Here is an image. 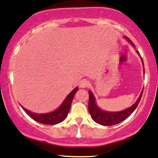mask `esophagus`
<instances>
[{"instance_id":"34e87169","label":"esophagus","mask_w":158,"mask_h":158,"mask_svg":"<svg viewBox=\"0 0 158 158\" xmlns=\"http://www.w3.org/2000/svg\"><path fill=\"white\" fill-rule=\"evenodd\" d=\"M90 85V81L87 80H82L80 83V87H87Z\"/></svg>"}]
</instances>
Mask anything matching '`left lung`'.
I'll return each instance as SVG.
<instances>
[{
  "label": "left lung",
  "instance_id": "8db88e82",
  "mask_svg": "<svg viewBox=\"0 0 158 158\" xmlns=\"http://www.w3.org/2000/svg\"><path fill=\"white\" fill-rule=\"evenodd\" d=\"M142 62L143 64V60H142ZM143 90L140 93L139 98H138L135 103L132 107L127 108V109L123 110V111L107 112L103 111V110L99 109V107L96 104V98H95L94 94H93V93L90 90H89L88 110L93 120L95 122L99 123L101 125H103V126H112V125H115L117 124V123H121V121H124L125 119L130 116L131 114L135 111L136 107H138L142 95H143Z\"/></svg>",
  "mask_w": 158,
  "mask_h": 158
}]
</instances>
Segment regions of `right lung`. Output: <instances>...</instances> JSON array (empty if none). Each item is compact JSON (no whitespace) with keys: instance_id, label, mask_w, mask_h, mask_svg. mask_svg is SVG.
Returning a JSON list of instances; mask_svg holds the SVG:
<instances>
[{"instance_id":"1","label":"right lung","mask_w":158,"mask_h":158,"mask_svg":"<svg viewBox=\"0 0 158 158\" xmlns=\"http://www.w3.org/2000/svg\"><path fill=\"white\" fill-rule=\"evenodd\" d=\"M78 87H76L73 90L68 94V96L65 98L61 106L58 108L57 110H55L54 112L45 114H37L31 113L29 110L25 109L24 107L22 108L23 109L26 113L32 119L37 121V122L43 123V124H48V125H54L59 123L62 121H63L65 118L67 117L68 113H69L70 108H71L72 101H73L74 95L76 94L77 91L78 90Z\"/></svg>"}]
</instances>
